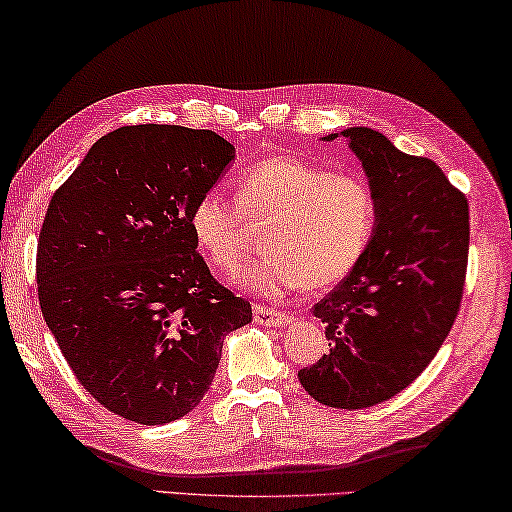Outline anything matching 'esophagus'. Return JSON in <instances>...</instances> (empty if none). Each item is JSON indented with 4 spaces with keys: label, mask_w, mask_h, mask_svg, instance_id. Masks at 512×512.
Wrapping results in <instances>:
<instances>
[{
    "label": "esophagus",
    "mask_w": 512,
    "mask_h": 512,
    "mask_svg": "<svg viewBox=\"0 0 512 512\" xmlns=\"http://www.w3.org/2000/svg\"><path fill=\"white\" fill-rule=\"evenodd\" d=\"M254 322L258 326H274V329L279 326V329H283V326L290 324V315L281 313V311H272V308H267V306H256Z\"/></svg>",
    "instance_id": "1"
}]
</instances>
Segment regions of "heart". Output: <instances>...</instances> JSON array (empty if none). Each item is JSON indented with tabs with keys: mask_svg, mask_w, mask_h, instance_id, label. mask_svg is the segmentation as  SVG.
Listing matches in <instances>:
<instances>
[{
	"mask_svg": "<svg viewBox=\"0 0 512 512\" xmlns=\"http://www.w3.org/2000/svg\"><path fill=\"white\" fill-rule=\"evenodd\" d=\"M376 217L374 190L358 174H333L295 156H270L240 172L238 201L222 188L201 192L188 224L197 249L222 272L240 265L249 224H267V251L236 283L256 295L281 297L347 279L370 247Z\"/></svg>",
	"mask_w": 512,
	"mask_h": 512,
	"instance_id": "obj_1",
	"label": "heart"
}]
</instances>
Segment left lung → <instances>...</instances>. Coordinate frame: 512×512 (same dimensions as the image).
I'll return each mask as SVG.
<instances>
[{"label": "left lung", "instance_id": "1", "mask_svg": "<svg viewBox=\"0 0 512 512\" xmlns=\"http://www.w3.org/2000/svg\"><path fill=\"white\" fill-rule=\"evenodd\" d=\"M379 217L365 256L313 315L331 351L299 370V383L331 408H370L420 376L454 326L463 299L469 208L431 158L399 152L383 133L351 127Z\"/></svg>", "mask_w": 512, "mask_h": 512}]
</instances>
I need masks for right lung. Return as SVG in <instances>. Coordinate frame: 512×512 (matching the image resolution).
<instances>
[{
  "label": "right lung",
  "instance_id": "right-lung-1",
  "mask_svg": "<svg viewBox=\"0 0 512 512\" xmlns=\"http://www.w3.org/2000/svg\"><path fill=\"white\" fill-rule=\"evenodd\" d=\"M236 147L215 131L138 124L99 138L49 201L38 299L74 376L124 420L167 424L211 388L249 301L213 279L188 213Z\"/></svg>",
  "mask_w": 512,
  "mask_h": 512
}]
</instances>
